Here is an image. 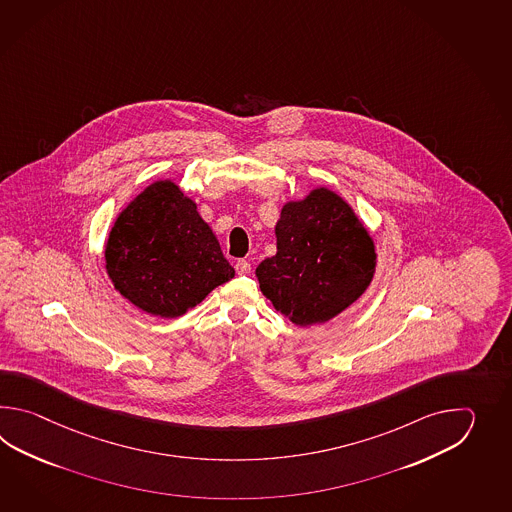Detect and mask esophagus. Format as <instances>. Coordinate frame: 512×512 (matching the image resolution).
Returning <instances> with one entry per match:
<instances>
[{"mask_svg": "<svg viewBox=\"0 0 512 512\" xmlns=\"http://www.w3.org/2000/svg\"><path fill=\"white\" fill-rule=\"evenodd\" d=\"M251 261L249 260H238L236 261V272L238 274H249L251 272Z\"/></svg>", "mask_w": 512, "mask_h": 512, "instance_id": "1", "label": "esophagus"}]
</instances>
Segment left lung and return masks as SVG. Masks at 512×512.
I'll return each mask as SVG.
<instances>
[{"label":"left lung","mask_w":512,"mask_h":512,"mask_svg":"<svg viewBox=\"0 0 512 512\" xmlns=\"http://www.w3.org/2000/svg\"><path fill=\"white\" fill-rule=\"evenodd\" d=\"M276 254L256 269L261 293L296 326L324 324L370 285L375 247L348 203L327 188L287 203Z\"/></svg>","instance_id":"1"}]
</instances>
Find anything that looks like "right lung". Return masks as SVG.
<instances>
[{
  "mask_svg": "<svg viewBox=\"0 0 512 512\" xmlns=\"http://www.w3.org/2000/svg\"><path fill=\"white\" fill-rule=\"evenodd\" d=\"M109 278L150 315L175 318L234 278L196 203L172 181H157L120 212L106 245Z\"/></svg>",
  "mask_w": 512,
  "mask_h": 512,
  "instance_id": "obj_1",
  "label": "right lung"
}]
</instances>
